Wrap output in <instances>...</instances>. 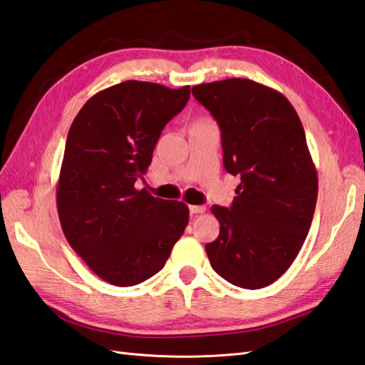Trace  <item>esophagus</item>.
Listing matches in <instances>:
<instances>
[{"label":"esophagus","mask_w":365,"mask_h":365,"mask_svg":"<svg viewBox=\"0 0 365 365\" xmlns=\"http://www.w3.org/2000/svg\"><path fill=\"white\" fill-rule=\"evenodd\" d=\"M191 215H199V213H205L207 207L205 205H190Z\"/></svg>","instance_id":"34e87169"}]
</instances>
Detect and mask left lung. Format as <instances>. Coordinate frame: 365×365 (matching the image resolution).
<instances>
[{
    "label": "left lung",
    "mask_w": 365,
    "mask_h": 365,
    "mask_svg": "<svg viewBox=\"0 0 365 365\" xmlns=\"http://www.w3.org/2000/svg\"><path fill=\"white\" fill-rule=\"evenodd\" d=\"M222 133L224 166L240 175L230 208L211 207L221 228L205 245L228 283L261 289L299 255L317 202V171L295 108L282 93L250 79L192 87Z\"/></svg>",
    "instance_id": "8db88e82"
}]
</instances>
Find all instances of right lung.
Returning a JSON list of instances; mask_svg holds the SVG:
<instances>
[{
	"label": "right lung",
	"instance_id": "obj_1",
	"mask_svg": "<svg viewBox=\"0 0 365 365\" xmlns=\"http://www.w3.org/2000/svg\"><path fill=\"white\" fill-rule=\"evenodd\" d=\"M190 86L125 81L91 96L66 138L57 213L68 244L104 282L133 286L162 270L188 225L183 202L138 191L168 121Z\"/></svg>",
	"mask_w": 365,
	"mask_h": 365
}]
</instances>
